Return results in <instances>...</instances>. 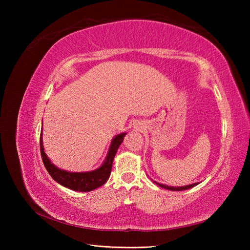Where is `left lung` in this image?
Instances as JSON below:
<instances>
[{
    "mask_svg": "<svg viewBox=\"0 0 250 250\" xmlns=\"http://www.w3.org/2000/svg\"><path fill=\"white\" fill-rule=\"evenodd\" d=\"M154 184H156L157 186H160L161 188H167V190H171V191H184V190H188V188H191L195 186H197L199 183H195L193 185H188V186H185V187H169V186H166V185H163V184H158L156 183V181H153Z\"/></svg>",
    "mask_w": 250,
    "mask_h": 250,
    "instance_id": "8db88e82",
    "label": "left lung"
}]
</instances>
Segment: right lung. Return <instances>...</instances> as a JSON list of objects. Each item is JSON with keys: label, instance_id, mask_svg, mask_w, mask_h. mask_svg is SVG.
<instances>
[{"label": "right lung", "instance_id": "add662e5", "mask_svg": "<svg viewBox=\"0 0 250 250\" xmlns=\"http://www.w3.org/2000/svg\"><path fill=\"white\" fill-rule=\"evenodd\" d=\"M42 135V130L41 133V154L44 167H46L51 177L59 185H62L67 188H71L73 191L90 192L95 190V188L103 186L108 180L111 172L113 158H115L117 151L124 140L126 132L120 133L112 139L108 153L104 163L101 165V167L89 172H67L57 168L56 166H54V164L51 163L46 153H44Z\"/></svg>", "mask_w": 250, "mask_h": 250}]
</instances>
